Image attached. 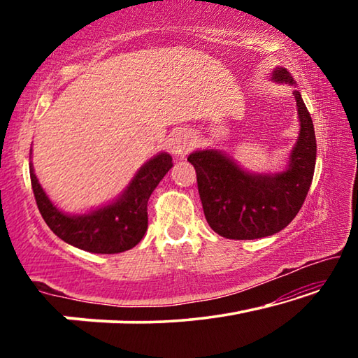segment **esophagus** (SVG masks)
Segmentation results:
<instances>
[{
    "instance_id": "esophagus-1",
    "label": "esophagus",
    "mask_w": 358,
    "mask_h": 358,
    "mask_svg": "<svg viewBox=\"0 0 358 358\" xmlns=\"http://www.w3.org/2000/svg\"><path fill=\"white\" fill-rule=\"evenodd\" d=\"M192 137L186 131L175 132L171 142V150L175 156H185L192 148Z\"/></svg>"
}]
</instances>
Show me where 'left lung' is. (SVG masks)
<instances>
[{
	"mask_svg": "<svg viewBox=\"0 0 358 358\" xmlns=\"http://www.w3.org/2000/svg\"><path fill=\"white\" fill-rule=\"evenodd\" d=\"M271 80L295 85L287 69L276 68ZM300 132L289 166L278 173H250L217 150L194 151L205 220L217 235L254 240L280 232L299 213L310 191L316 166V134L300 92H294Z\"/></svg>",
	"mask_w": 358,
	"mask_h": 358,
	"instance_id": "obj_1",
	"label": "left lung"
}]
</instances>
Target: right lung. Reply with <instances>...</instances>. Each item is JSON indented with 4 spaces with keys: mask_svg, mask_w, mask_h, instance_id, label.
Segmentation results:
<instances>
[{
    "mask_svg": "<svg viewBox=\"0 0 358 358\" xmlns=\"http://www.w3.org/2000/svg\"><path fill=\"white\" fill-rule=\"evenodd\" d=\"M172 166L171 155H156L138 169L117 201L83 215H66L58 210L36 178L33 164H29V177L41 215L57 237L88 252L117 254L131 250L143 238L148 229V199Z\"/></svg>",
    "mask_w": 358,
    "mask_h": 358,
    "instance_id": "1",
    "label": "right lung"
}]
</instances>
